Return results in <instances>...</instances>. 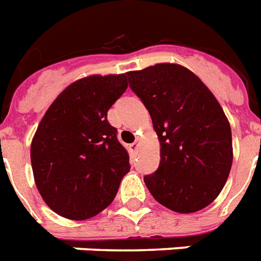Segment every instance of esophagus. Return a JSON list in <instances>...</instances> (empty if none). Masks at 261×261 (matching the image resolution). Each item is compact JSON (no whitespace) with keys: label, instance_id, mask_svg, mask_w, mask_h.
Returning a JSON list of instances; mask_svg holds the SVG:
<instances>
[{"label":"esophagus","instance_id":"obj_1","mask_svg":"<svg viewBox=\"0 0 261 261\" xmlns=\"http://www.w3.org/2000/svg\"><path fill=\"white\" fill-rule=\"evenodd\" d=\"M137 149H138V139H135V142L131 144V150H133V152H135Z\"/></svg>","mask_w":261,"mask_h":261}]
</instances>
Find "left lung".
Returning a JSON list of instances; mask_svg holds the SVG:
<instances>
[{
	"label": "left lung",
	"instance_id": "left-lung-1",
	"mask_svg": "<svg viewBox=\"0 0 261 261\" xmlns=\"http://www.w3.org/2000/svg\"><path fill=\"white\" fill-rule=\"evenodd\" d=\"M160 141V166L144 176L157 202L192 214L222 192L232 164L231 128L200 77L182 65L156 64L126 73Z\"/></svg>",
	"mask_w": 261,
	"mask_h": 261
}]
</instances>
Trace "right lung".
Segmentation results:
<instances>
[{
  "label": "right lung",
  "mask_w": 261,
  "mask_h": 261,
  "mask_svg": "<svg viewBox=\"0 0 261 261\" xmlns=\"http://www.w3.org/2000/svg\"><path fill=\"white\" fill-rule=\"evenodd\" d=\"M126 73L71 83L49 107L31 142L34 179L43 201L72 220L93 218L113 201L130 157L108 122L126 91Z\"/></svg>",
  "instance_id": "1"
}]
</instances>
